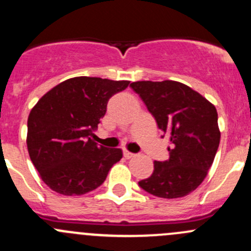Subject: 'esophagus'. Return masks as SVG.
<instances>
[{
	"mask_svg": "<svg viewBox=\"0 0 251 251\" xmlns=\"http://www.w3.org/2000/svg\"><path fill=\"white\" fill-rule=\"evenodd\" d=\"M124 156H125L126 159H131L135 156V154L131 153V151H124Z\"/></svg>",
	"mask_w": 251,
	"mask_h": 251,
	"instance_id": "34e87169",
	"label": "esophagus"
}]
</instances>
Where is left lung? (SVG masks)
I'll return each mask as SVG.
<instances>
[{"label":"left lung","mask_w":251,"mask_h":251,"mask_svg":"<svg viewBox=\"0 0 251 251\" xmlns=\"http://www.w3.org/2000/svg\"><path fill=\"white\" fill-rule=\"evenodd\" d=\"M130 87L171 142L170 158L154 161L153 174L138 184L159 198L187 196L204 181L216 155L221 136L216 108L177 81H137Z\"/></svg>","instance_id":"8db88e82"}]
</instances>
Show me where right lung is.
<instances>
[{
  "mask_svg": "<svg viewBox=\"0 0 251 251\" xmlns=\"http://www.w3.org/2000/svg\"><path fill=\"white\" fill-rule=\"evenodd\" d=\"M130 81L78 76L48 91L30 111L27 151L42 181L64 196L98 188L123 158L119 148L91 138L105 115L108 100Z\"/></svg>",
  "mask_w": 251,
  "mask_h": 251,
  "instance_id": "obj_1",
  "label": "right lung"
}]
</instances>
